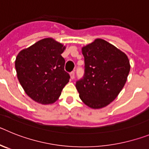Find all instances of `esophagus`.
Listing matches in <instances>:
<instances>
[{
    "label": "esophagus",
    "mask_w": 149,
    "mask_h": 149,
    "mask_svg": "<svg viewBox=\"0 0 149 149\" xmlns=\"http://www.w3.org/2000/svg\"><path fill=\"white\" fill-rule=\"evenodd\" d=\"M74 75H75V74H74V72H72L70 73V77H71V79L72 80H73L74 78Z\"/></svg>",
    "instance_id": "1"
}]
</instances>
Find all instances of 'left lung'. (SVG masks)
<instances>
[{
	"label": "left lung",
	"instance_id": "left-lung-1",
	"mask_svg": "<svg viewBox=\"0 0 149 149\" xmlns=\"http://www.w3.org/2000/svg\"><path fill=\"white\" fill-rule=\"evenodd\" d=\"M84 75L76 82L79 96L93 109L107 106L124 87L130 72L125 54L101 39L82 48Z\"/></svg>",
	"mask_w": 149,
	"mask_h": 149
}]
</instances>
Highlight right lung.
I'll return each mask as SVG.
<instances>
[{
    "label": "right lung",
    "instance_id": "1",
    "mask_svg": "<svg viewBox=\"0 0 149 149\" xmlns=\"http://www.w3.org/2000/svg\"><path fill=\"white\" fill-rule=\"evenodd\" d=\"M65 46L52 38L41 39L21 51L15 66L26 94L37 103L49 104L58 99L70 76L61 56Z\"/></svg>",
    "mask_w": 149,
    "mask_h": 149
}]
</instances>
